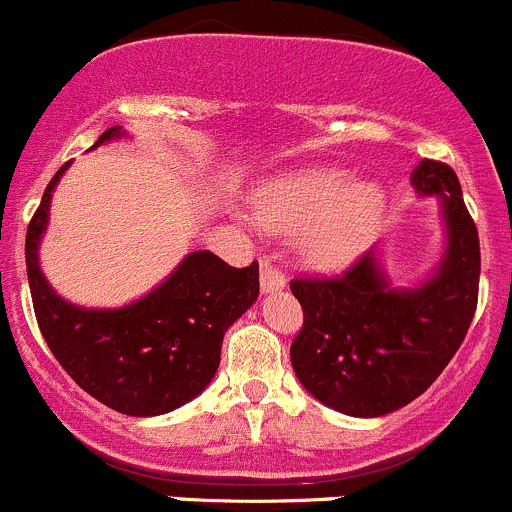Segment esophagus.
Masks as SVG:
<instances>
[{"label":"esophagus","instance_id":"34e87169","mask_svg":"<svg viewBox=\"0 0 512 512\" xmlns=\"http://www.w3.org/2000/svg\"><path fill=\"white\" fill-rule=\"evenodd\" d=\"M286 286V276H283L281 268L271 261V258H263L261 261V291L271 293L278 288Z\"/></svg>","mask_w":512,"mask_h":512}]
</instances>
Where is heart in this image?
Instances as JSON below:
<instances>
[{
  "label": "heart",
  "instance_id": "obj_1",
  "mask_svg": "<svg viewBox=\"0 0 512 512\" xmlns=\"http://www.w3.org/2000/svg\"><path fill=\"white\" fill-rule=\"evenodd\" d=\"M378 214L381 191L356 184L351 171L338 166H318L276 181L256 206L258 221L276 234H296L311 225L303 251L323 268L351 261L376 229Z\"/></svg>",
  "mask_w": 512,
  "mask_h": 512
}]
</instances>
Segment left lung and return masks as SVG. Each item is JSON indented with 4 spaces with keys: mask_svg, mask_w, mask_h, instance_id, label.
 I'll use <instances>...</instances> for the list:
<instances>
[{
    "mask_svg": "<svg viewBox=\"0 0 512 512\" xmlns=\"http://www.w3.org/2000/svg\"><path fill=\"white\" fill-rule=\"evenodd\" d=\"M413 186L440 196L448 224V254L426 286L396 291L371 254L336 276L291 281L303 308L293 371L313 398L346 416H386L426 393L478 306L480 241L458 176L443 161L423 159Z\"/></svg>",
    "mask_w": 512,
    "mask_h": 512,
    "instance_id": "1",
    "label": "left lung"
}]
</instances>
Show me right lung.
<instances>
[{
  "label": "right lung",
  "mask_w": 512,
  "mask_h": 512,
  "mask_svg": "<svg viewBox=\"0 0 512 512\" xmlns=\"http://www.w3.org/2000/svg\"><path fill=\"white\" fill-rule=\"evenodd\" d=\"M111 126L96 139L119 136ZM62 166L27 229V276L34 316L64 371L89 396L126 416H161L199 396L221 361L231 323L258 298V261L234 268L196 251L156 291L116 311H86L62 301L44 281L37 246Z\"/></svg>",
  "instance_id": "add662e5"
}]
</instances>
